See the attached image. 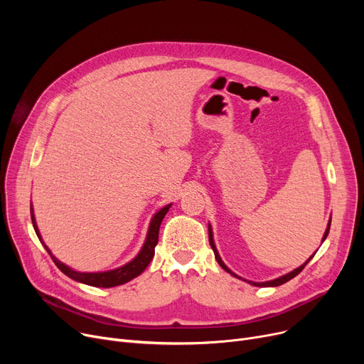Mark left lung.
I'll use <instances>...</instances> for the list:
<instances>
[{
    "instance_id": "obj_1",
    "label": "left lung",
    "mask_w": 364,
    "mask_h": 364,
    "mask_svg": "<svg viewBox=\"0 0 364 364\" xmlns=\"http://www.w3.org/2000/svg\"><path fill=\"white\" fill-rule=\"evenodd\" d=\"M329 228H331V220H329V224H328V228H326V232H324V236H323V240L328 237V235H329ZM208 232H209V245H211V247H213V251H214V254H215V258H217V262L223 267V269L227 272V273H230V274H233L235 277H237L233 272H230L225 267V264L221 261V258H220V255H218V252H217V247H215V245H214V239H213V230H211V227H208ZM313 258V257H311ZM310 258V259H311ZM310 259H307L305 261L301 267H298V269H295L294 272H291V273H288V274H284V276H282V277H279V279H274V280H270V282H262V283H255V282H250V283H252L254 286H259V288H262V286H280V284H283V283H286V282H289L291 279H294L295 276H298L302 270H304V267L309 264V261ZM240 279V277H239Z\"/></svg>"
}]
</instances>
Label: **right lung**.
I'll return each instance as SVG.
<instances>
[{"mask_svg": "<svg viewBox=\"0 0 364 364\" xmlns=\"http://www.w3.org/2000/svg\"><path fill=\"white\" fill-rule=\"evenodd\" d=\"M169 206L171 205H166L165 208H162L161 211L151 218V223H150V227H149V233H147L146 242L141 247L140 254L136 258H134L131 262L125 264L124 267H119V269H117V270H110V272H105V273H78V272L69 269L68 265H65L59 259H55L53 257V254L50 252L48 247L44 243L43 245L47 250V252L50 254L51 259L54 261V264L59 267L60 272H63L68 277H70L76 282L90 284V286H95V288H113V286H119V284H124V283L132 280L134 277H137L139 274H141L146 270V267L151 261L153 255H155V246L158 245V239H159V227H161V223H162L165 214L168 213ZM31 217H32V224H33V228H35V233H36L38 237L41 239L40 232H38L36 224H35L33 213H31Z\"/></svg>", "mask_w": 364, "mask_h": 364, "instance_id": "add662e5", "label": "right lung"}]
</instances>
